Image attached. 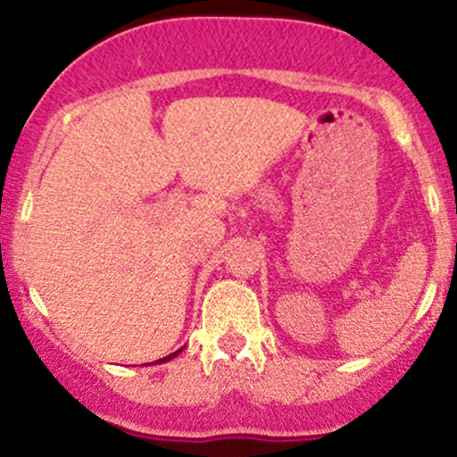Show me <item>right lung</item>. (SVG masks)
<instances>
[{
  "label": "right lung",
  "instance_id": "obj_1",
  "mask_svg": "<svg viewBox=\"0 0 457 457\" xmlns=\"http://www.w3.org/2000/svg\"><path fill=\"white\" fill-rule=\"evenodd\" d=\"M180 353H182V348H180V350H176V353H171V354L162 356V359L156 361V365H159V363H167V361H171V359H174V356H178V354H180ZM145 365H148V363H145Z\"/></svg>",
  "mask_w": 457,
  "mask_h": 457
}]
</instances>
